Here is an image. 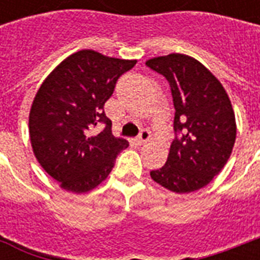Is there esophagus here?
Here are the masks:
<instances>
[{
	"mask_svg": "<svg viewBox=\"0 0 260 260\" xmlns=\"http://www.w3.org/2000/svg\"><path fill=\"white\" fill-rule=\"evenodd\" d=\"M150 138H151L150 131L142 129V131H140V134H139V136H138V139H136V140H138L139 144H143V143L148 142V140H150Z\"/></svg>",
	"mask_w": 260,
	"mask_h": 260,
	"instance_id": "esophagus-1",
	"label": "esophagus"
}]
</instances>
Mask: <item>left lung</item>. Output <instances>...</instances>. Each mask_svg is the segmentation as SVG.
<instances>
[{"label": "left lung", "mask_w": 260, "mask_h": 260, "mask_svg": "<svg viewBox=\"0 0 260 260\" xmlns=\"http://www.w3.org/2000/svg\"><path fill=\"white\" fill-rule=\"evenodd\" d=\"M170 85L175 108L167 162L151 178L174 193L206 186L225 166L236 139L230 97L218 79L191 56L170 54L147 60Z\"/></svg>", "instance_id": "left-lung-1"}]
</instances>
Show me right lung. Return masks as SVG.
Segmentation results:
<instances>
[{
  "instance_id": "obj_1",
  "label": "right lung",
  "mask_w": 260,
  "mask_h": 260,
  "mask_svg": "<svg viewBox=\"0 0 260 260\" xmlns=\"http://www.w3.org/2000/svg\"><path fill=\"white\" fill-rule=\"evenodd\" d=\"M136 60L82 50L64 59L42 83L29 113V138L40 166L73 193H86L105 181L125 139L112 135L104 112L118 78ZM106 128L95 135L93 128Z\"/></svg>"
}]
</instances>
